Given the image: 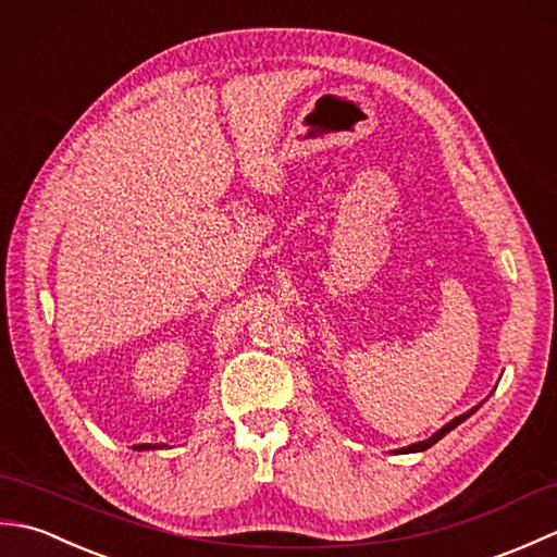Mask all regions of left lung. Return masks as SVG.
Masks as SVG:
<instances>
[{
  "label": "left lung",
  "mask_w": 557,
  "mask_h": 557,
  "mask_svg": "<svg viewBox=\"0 0 557 557\" xmlns=\"http://www.w3.org/2000/svg\"><path fill=\"white\" fill-rule=\"evenodd\" d=\"M488 399V397H486ZM486 399H483V401H486ZM483 401H479V405L476 407H471L469 411H465V413H459V417H455L453 421H449V423H445L443 425V429H437L431 437H425V441H419V443H411V445H407V447H399V449H395V453L397 455H409V453H423V449H429L431 445H435L437 441H441V437H445L449 431H455L457 429V425L459 423H465L469 417H471V413H474V411H479L481 409V405H483Z\"/></svg>",
  "instance_id": "left-lung-1"
}]
</instances>
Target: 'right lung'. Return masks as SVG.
<instances>
[{"label":"right lung","instance_id":"obj_1","mask_svg":"<svg viewBox=\"0 0 557 557\" xmlns=\"http://www.w3.org/2000/svg\"><path fill=\"white\" fill-rule=\"evenodd\" d=\"M158 447H164L162 443L160 445H150V443H140V445H134V449H138V453H144V449H158Z\"/></svg>","mask_w":557,"mask_h":557}]
</instances>
